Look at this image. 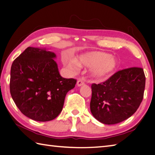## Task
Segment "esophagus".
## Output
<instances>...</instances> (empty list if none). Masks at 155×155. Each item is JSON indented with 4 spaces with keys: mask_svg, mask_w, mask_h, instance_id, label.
<instances>
[{
    "mask_svg": "<svg viewBox=\"0 0 155 155\" xmlns=\"http://www.w3.org/2000/svg\"><path fill=\"white\" fill-rule=\"evenodd\" d=\"M84 84V81L83 79H79L77 81V83L78 87H81L82 85H83Z\"/></svg>",
    "mask_w": 155,
    "mask_h": 155,
    "instance_id": "34e87169",
    "label": "esophagus"
}]
</instances>
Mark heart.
I'll return each instance as SVG.
<instances>
[{"label": "heart", "instance_id": "obj_1", "mask_svg": "<svg viewBox=\"0 0 155 155\" xmlns=\"http://www.w3.org/2000/svg\"><path fill=\"white\" fill-rule=\"evenodd\" d=\"M63 62L72 71L77 70L79 65L92 67L91 74L96 78H103L110 74L116 69L118 64L116 58L99 51L83 54L77 60L65 56L63 58Z\"/></svg>", "mask_w": 155, "mask_h": 155}]
</instances>
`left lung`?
I'll use <instances>...</instances> for the list:
<instances>
[{
	"label": "left lung",
	"instance_id": "obj_1",
	"mask_svg": "<svg viewBox=\"0 0 155 155\" xmlns=\"http://www.w3.org/2000/svg\"><path fill=\"white\" fill-rule=\"evenodd\" d=\"M145 81L143 69L132 67L116 72L104 83L92 84L90 109L94 117L111 125L132 116L143 99Z\"/></svg>",
	"mask_w": 155,
	"mask_h": 155
}]
</instances>
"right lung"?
<instances>
[{
  "mask_svg": "<svg viewBox=\"0 0 155 155\" xmlns=\"http://www.w3.org/2000/svg\"><path fill=\"white\" fill-rule=\"evenodd\" d=\"M56 58L46 48L28 47L12 64V98L21 113L35 121L55 119L62 110L66 93L77 83L60 76Z\"/></svg>",
  "mask_w": 155,
  "mask_h": 155,
  "instance_id": "right-lung-1",
  "label": "right lung"
}]
</instances>
